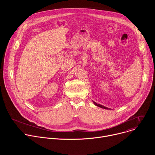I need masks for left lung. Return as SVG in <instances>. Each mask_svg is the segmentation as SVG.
Listing matches in <instances>:
<instances>
[{"label": "left lung", "mask_w": 155, "mask_h": 155, "mask_svg": "<svg viewBox=\"0 0 155 155\" xmlns=\"http://www.w3.org/2000/svg\"><path fill=\"white\" fill-rule=\"evenodd\" d=\"M93 103L96 105V106H97V107H101V108H105V109H109L108 108H107V107H104V106H103V105H100V104H97L96 102H93Z\"/></svg>", "instance_id": "obj_1"}]
</instances>
